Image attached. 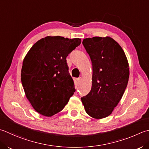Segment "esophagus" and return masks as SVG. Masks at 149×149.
Returning a JSON list of instances; mask_svg holds the SVG:
<instances>
[{"instance_id": "esophagus-1", "label": "esophagus", "mask_w": 149, "mask_h": 149, "mask_svg": "<svg viewBox=\"0 0 149 149\" xmlns=\"http://www.w3.org/2000/svg\"><path fill=\"white\" fill-rule=\"evenodd\" d=\"M81 81H82V78L81 77H79L78 79H77V82L78 84H79L81 82Z\"/></svg>"}]
</instances>
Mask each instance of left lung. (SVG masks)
I'll list each match as a JSON object with an SVG mask.
<instances>
[{
    "mask_svg": "<svg viewBox=\"0 0 149 149\" xmlns=\"http://www.w3.org/2000/svg\"><path fill=\"white\" fill-rule=\"evenodd\" d=\"M83 45L93 72L91 90L81 101L90 116L100 119L111 114L122 98L129 81V63L121 46L110 37L86 38Z\"/></svg>",
    "mask_w": 149,
    "mask_h": 149,
    "instance_id": "obj_1",
    "label": "left lung"
}]
</instances>
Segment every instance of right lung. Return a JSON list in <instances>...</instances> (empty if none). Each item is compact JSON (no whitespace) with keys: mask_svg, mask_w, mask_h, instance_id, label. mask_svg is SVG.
<instances>
[{"mask_svg":"<svg viewBox=\"0 0 149 149\" xmlns=\"http://www.w3.org/2000/svg\"><path fill=\"white\" fill-rule=\"evenodd\" d=\"M79 38L48 36L38 40L23 60L21 81L36 112L51 117L61 111L75 90L66 58L79 46Z\"/></svg>","mask_w":149,"mask_h":149,"instance_id":"add662e5","label":"right lung"}]
</instances>
